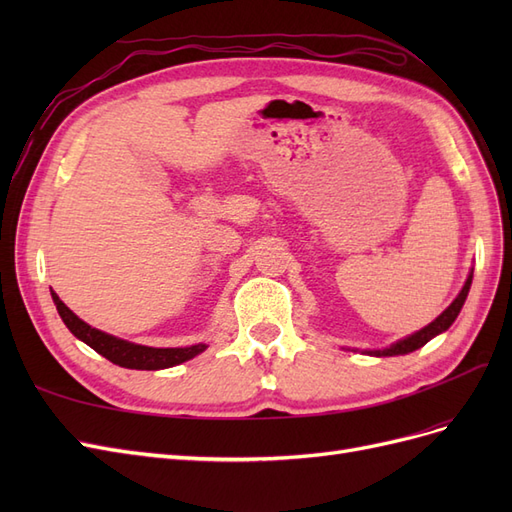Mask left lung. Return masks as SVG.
Wrapping results in <instances>:
<instances>
[{
  "label": "left lung",
  "mask_w": 512,
  "mask_h": 512,
  "mask_svg": "<svg viewBox=\"0 0 512 512\" xmlns=\"http://www.w3.org/2000/svg\"><path fill=\"white\" fill-rule=\"evenodd\" d=\"M470 286H472V273L468 275V280H466V284H463V288H461V292L457 294V299L448 305L444 312L433 320V322H429L425 329H421V331H416V333H412V335H408V337H404V339H399V342H395L393 346H389V348H384V350H365L363 354H374V356H395V354H408V352H414V350H418V348H423L429 339H433L436 335H440V333H444L448 327H451V324L455 322V318L459 316V312H461V307H463V303H466V297H468V292H470Z\"/></svg>",
  "instance_id": "8db88e82"
}]
</instances>
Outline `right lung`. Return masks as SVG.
Segmentation results:
<instances>
[{
    "instance_id": "obj_1",
    "label": "right lung",
    "mask_w": 512,
    "mask_h": 512,
    "mask_svg": "<svg viewBox=\"0 0 512 512\" xmlns=\"http://www.w3.org/2000/svg\"><path fill=\"white\" fill-rule=\"evenodd\" d=\"M53 303L57 307V312L64 320L66 327L74 337H79L81 342H85L89 348H94L98 354H102L104 359L119 367H128V369H166V367H175L179 363H185L194 359L196 354L203 352L207 346L205 344H196L188 348H149L141 344H132L126 342V339L113 337L108 333H102L94 327H89L87 322H83L79 316H76L72 309L66 307V303L61 301L57 294L51 290Z\"/></svg>"
}]
</instances>
